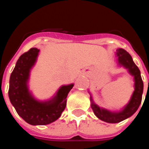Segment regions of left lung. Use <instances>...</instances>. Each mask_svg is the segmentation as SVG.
<instances>
[{
    "mask_svg": "<svg viewBox=\"0 0 149 149\" xmlns=\"http://www.w3.org/2000/svg\"><path fill=\"white\" fill-rule=\"evenodd\" d=\"M116 56L118 57V65L127 69L130 74L134 77V91L129 102L120 111L113 112L107 109L100 107L97 104L94 103L92 95L91 94V108L93 109L94 114L103 121L112 124L120 122L130 118L136 112L141 103L144 86L140 70L134 63L131 55L123 49H118L116 50Z\"/></svg>",
    "mask_w": 149,
    "mask_h": 149,
    "instance_id": "left-lung-1",
    "label": "left lung"
}]
</instances>
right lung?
Segmentation results:
<instances>
[{
  "label": "right lung",
  "instance_id": "obj_1",
  "mask_svg": "<svg viewBox=\"0 0 149 149\" xmlns=\"http://www.w3.org/2000/svg\"><path fill=\"white\" fill-rule=\"evenodd\" d=\"M39 49L32 48L17 59L9 81V99L17 114L31 125H45L56 120L66 106L68 93L74 84L63 85L48 100L34 97L29 88L30 72L38 58Z\"/></svg>",
  "mask_w": 149,
  "mask_h": 149
}]
</instances>
